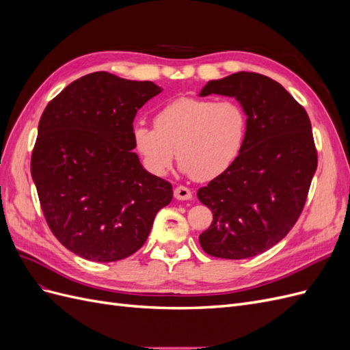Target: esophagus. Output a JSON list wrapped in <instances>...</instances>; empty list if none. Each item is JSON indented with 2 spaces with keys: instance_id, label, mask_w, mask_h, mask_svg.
Listing matches in <instances>:
<instances>
[{
  "instance_id": "esophagus-1",
  "label": "esophagus",
  "mask_w": 350,
  "mask_h": 350,
  "mask_svg": "<svg viewBox=\"0 0 350 350\" xmlns=\"http://www.w3.org/2000/svg\"><path fill=\"white\" fill-rule=\"evenodd\" d=\"M174 196H175L176 200H191L193 198L191 189L187 188V187H183V185H179V187L175 188Z\"/></svg>"
}]
</instances>
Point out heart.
Wrapping results in <instances>:
<instances>
[{
    "label": "heart",
    "mask_w": 350,
    "mask_h": 350,
    "mask_svg": "<svg viewBox=\"0 0 350 350\" xmlns=\"http://www.w3.org/2000/svg\"><path fill=\"white\" fill-rule=\"evenodd\" d=\"M247 113L234 100L179 98L154 115V129H133L134 149L147 171L162 176L176 152L181 171L198 181L228 172L245 144Z\"/></svg>",
    "instance_id": "obj_1"
}]
</instances>
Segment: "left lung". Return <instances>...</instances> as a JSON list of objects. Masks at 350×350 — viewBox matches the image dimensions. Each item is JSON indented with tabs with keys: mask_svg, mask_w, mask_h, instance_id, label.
<instances>
[{
	"mask_svg": "<svg viewBox=\"0 0 350 350\" xmlns=\"http://www.w3.org/2000/svg\"><path fill=\"white\" fill-rule=\"evenodd\" d=\"M235 98L247 113L245 144L228 172L197 191L213 213L200 245L219 258L256 257L298 220L317 169L308 113L282 84L239 71L210 80L200 96Z\"/></svg>",
	"mask_w": 350,
	"mask_h": 350,
	"instance_id": "obj_1",
	"label": "left lung"
}]
</instances>
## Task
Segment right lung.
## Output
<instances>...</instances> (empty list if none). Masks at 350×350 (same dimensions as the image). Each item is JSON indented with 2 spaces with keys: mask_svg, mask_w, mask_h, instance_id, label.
<instances>
[{
  "mask_svg": "<svg viewBox=\"0 0 350 350\" xmlns=\"http://www.w3.org/2000/svg\"><path fill=\"white\" fill-rule=\"evenodd\" d=\"M161 92L96 71L70 83L40 116L31 178L52 234L81 258L130 257L171 203L172 185L133 152L135 113Z\"/></svg>",
  "mask_w": 350,
  "mask_h": 350,
  "instance_id": "right-lung-1",
  "label": "right lung"
}]
</instances>
